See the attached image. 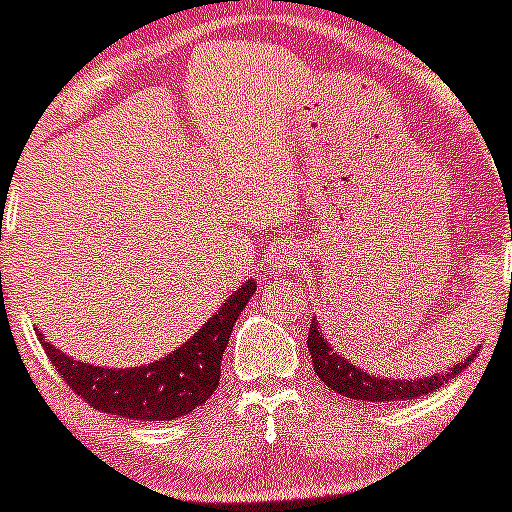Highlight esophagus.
<instances>
[{"mask_svg": "<svg viewBox=\"0 0 512 512\" xmlns=\"http://www.w3.org/2000/svg\"><path fill=\"white\" fill-rule=\"evenodd\" d=\"M271 266L273 271H293L295 266H298V251H295V246H283L281 251H276V254L271 256Z\"/></svg>", "mask_w": 512, "mask_h": 512, "instance_id": "34e87169", "label": "esophagus"}]
</instances>
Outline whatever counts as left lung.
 Listing matches in <instances>:
<instances>
[{"label": "left lung", "mask_w": 512, "mask_h": 512, "mask_svg": "<svg viewBox=\"0 0 512 512\" xmlns=\"http://www.w3.org/2000/svg\"><path fill=\"white\" fill-rule=\"evenodd\" d=\"M308 350L310 360H313V370L318 372V377L328 384L333 392L340 397L355 399V402H407V399L424 397V394L436 392L439 387H444L449 379L456 377L458 372L466 370L471 365L473 357L478 355V350H473L471 355L463 357L461 362L451 367L449 372H434L429 377H416V379H404V377H377L370 374L362 367H357L355 362L347 360L342 352H337L330 345L328 335L323 333L318 320H310L308 330Z\"/></svg>", "instance_id": "left-lung-1"}]
</instances>
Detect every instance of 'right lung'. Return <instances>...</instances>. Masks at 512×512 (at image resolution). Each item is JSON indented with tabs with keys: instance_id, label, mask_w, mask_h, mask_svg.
<instances>
[{
	"instance_id": "add662e5",
	"label": "right lung",
	"mask_w": 512,
	"mask_h": 512,
	"mask_svg": "<svg viewBox=\"0 0 512 512\" xmlns=\"http://www.w3.org/2000/svg\"><path fill=\"white\" fill-rule=\"evenodd\" d=\"M254 293L256 281H246L175 352L140 367H98L73 360L41 333L39 340L68 387L93 409L138 421H172L202 407L219 387L231 328Z\"/></svg>"
}]
</instances>
